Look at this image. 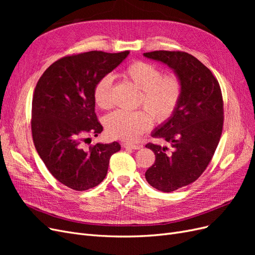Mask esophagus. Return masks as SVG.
Returning a JSON list of instances; mask_svg holds the SVG:
<instances>
[{"instance_id":"obj_1","label":"esophagus","mask_w":255,"mask_h":255,"mask_svg":"<svg viewBox=\"0 0 255 255\" xmlns=\"http://www.w3.org/2000/svg\"><path fill=\"white\" fill-rule=\"evenodd\" d=\"M122 146H123V148L132 149V150H139V149H141V145L140 144H133V143H128V142L123 143Z\"/></svg>"}]
</instances>
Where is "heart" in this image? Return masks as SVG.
I'll list each match as a JSON object with an SVG mask.
<instances>
[{
	"instance_id": "b5f03b06",
	"label": "heart",
	"mask_w": 255,
	"mask_h": 255,
	"mask_svg": "<svg viewBox=\"0 0 255 255\" xmlns=\"http://www.w3.org/2000/svg\"><path fill=\"white\" fill-rule=\"evenodd\" d=\"M122 74L128 82L140 90L139 103L157 121H165L174 113L183 91L182 83L176 75H161L156 66L145 61H134ZM112 75L103 76L95 85L94 99L101 109H110L112 105ZM147 112L143 110L114 112L105 118L107 133L113 138L122 140L138 139L152 127V117Z\"/></svg>"
}]
</instances>
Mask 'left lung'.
<instances>
[{
	"label": "left lung",
	"instance_id": "left-lung-1",
	"mask_svg": "<svg viewBox=\"0 0 255 255\" xmlns=\"http://www.w3.org/2000/svg\"><path fill=\"white\" fill-rule=\"evenodd\" d=\"M143 56L172 69L183 87L174 113L151 133L170 143L172 152L165 145L145 144L155 154L146 182L171 192L195 182L210 164L222 132V95L210 69L188 53L154 51Z\"/></svg>",
	"mask_w": 255,
	"mask_h": 255
}]
</instances>
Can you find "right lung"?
<instances>
[{
  "label": "right lung",
  "instance_id": "right-lung-1",
  "mask_svg": "<svg viewBox=\"0 0 255 255\" xmlns=\"http://www.w3.org/2000/svg\"><path fill=\"white\" fill-rule=\"evenodd\" d=\"M128 54L91 51L66 56L52 64L36 85L32 103L35 148L52 175L69 188L83 191L99 185L107 174L111 156L121 149L114 141L85 150L82 141L103 130L95 113V85Z\"/></svg>",
  "mask_w": 255,
  "mask_h": 255
}]
</instances>
